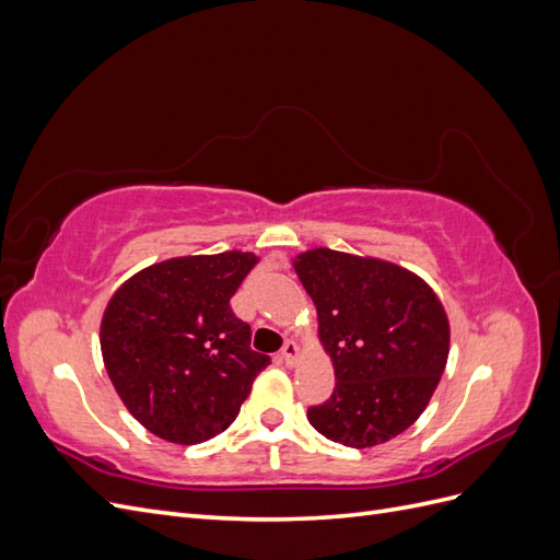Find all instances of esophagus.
<instances>
[{"label": "esophagus", "mask_w": 560, "mask_h": 560, "mask_svg": "<svg viewBox=\"0 0 560 560\" xmlns=\"http://www.w3.org/2000/svg\"><path fill=\"white\" fill-rule=\"evenodd\" d=\"M280 354H282V360H284L287 364L294 366V364H296V360H299V346H296L294 341H287V343L282 346Z\"/></svg>", "instance_id": "esophagus-1"}]
</instances>
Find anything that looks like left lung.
<instances>
[{"label":"left lung","instance_id":"obj_1","mask_svg":"<svg viewBox=\"0 0 560 560\" xmlns=\"http://www.w3.org/2000/svg\"><path fill=\"white\" fill-rule=\"evenodd\" d=\"M292 266L336 376L331 397L308 409L311 425L350 448L409 430L448 360V317L432 287L393 261L329 247L301 252Z\"/></svg>","mask_w":560,"mask_h":560}]
</instances>
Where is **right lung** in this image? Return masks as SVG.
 <instances>
[{"mask_svg": "<svg viewBox=\"0 0 560 560\" xmlns=\"http://www.w3.org/2000/svg\"><path fill=\"white\" fill-rule=\"evenodd\" d=\"M252 252L175 257L142 268L109 299L100 348L132 418L191 446L224 432L270 364L229 301L257 266Z\"/></svg>", "mask_w": 560, "mask_h": 560, "instance_id": "add662e5", "label": "right lung"}]
</instances>
